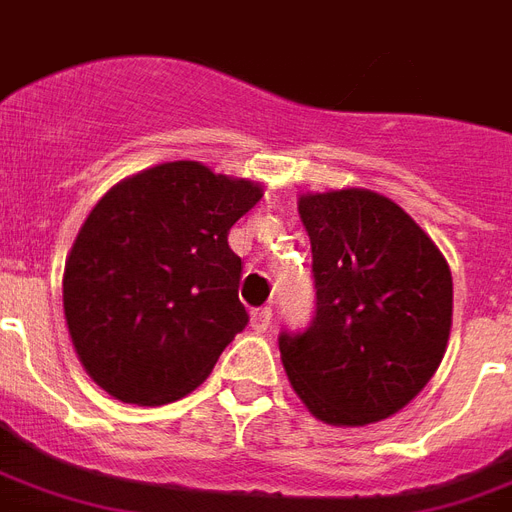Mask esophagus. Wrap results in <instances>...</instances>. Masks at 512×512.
Instances as JSON below:
<instances>
[{
  "label": "esophagus",
  "mask_w": 512,
  "mask_h": 512,
  "mask_svg": "<svg viewBox=\"0 0 512 512\" xmlns=\"http://www.w3.org/2000/svg\"><path fill=\"white\" fill-rule=\"evenodd\" d=\"M271 322H273V311L268 306L255 308V311H252V330H257V333H265V330L271 327Z\"/></svg>",
  "instance_id": "esophagus-1"
}]
</instances>
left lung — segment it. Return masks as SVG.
Returning <instances> with one entry per match:
<instances>
[{"label":"left lung","mask_w":512,"mask_h":512,"mask_svg":"<svg viewBox=\"0 0 512 512\" xmlns=\"http://www.w3.org/2000/svg\"><path fill=\"white\" fill-rule=\"evenodd\" d=\"M298 212L317 298L306 330L279 335L292 389L327 424L389 419L446 354V257L395 201L370 190L303 195Z\"/></svg>","instance_id":"obj_1"}]
</instances>
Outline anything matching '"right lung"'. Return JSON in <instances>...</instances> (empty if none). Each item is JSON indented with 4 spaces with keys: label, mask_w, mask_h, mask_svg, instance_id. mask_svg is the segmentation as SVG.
Wrapping results in <instances>:
<instances>
[{
    "label": "right lung",
    "mask_w": 512,
    "mask_h": 512,
    "mask_svg": "<svg viewBox=\"0 0 512 512\" xmlns=\"http://www.w3.org/2000/svg\"><path fill=\"white\" fill-rule=\"evenodd\" d=\"M260 198L249 179L174 161L123 179L93 206L66 260L64 314L101 389L163 405L212 373L249 322L228 233Z\"/></svg>",
    "instance_id": "obj_1"
}]
</instances>
